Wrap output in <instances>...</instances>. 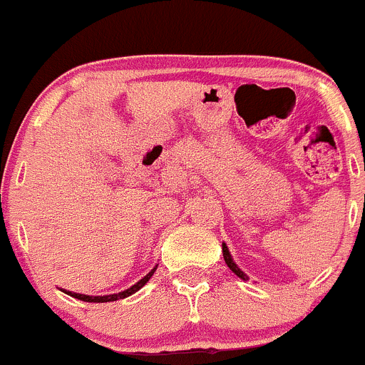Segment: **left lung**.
Masks as SVG:
<instances>
[{"label": "left lung", "mask_w": 365, "mask_h": 365, "mask_svg": "<svg viewBox=\"0 0 365 365\" xmlns=\"http://www.w3.org/2000/svg\"><path fill=\"white\" fill-rule=\"evenodd\" d=\"M222 250H223V259H225V262H227V266H229V268H230V272H234V273H236V275L240 277V279H243V280H248V277L245 275V273L241 272L240 268H237V264H236V262H234L232 255H230L229 248H227V245H225V243L222 245Z\"/></svg>", "instance_id": "left-lung-1"}]
</instances>
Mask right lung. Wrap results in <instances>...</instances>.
Segmentation results:
<instances>
[{"mask_svg":"<svg viewBox=\"0 0 365 365\" xmlns=\"http://www.w3.org/2000/svg\"><path fill=\"white\" fill-rule=\"evenodd\" d=\"M156 268H158V266H156ZM156 268L150 269V272L147 273V275L143 277L142 280H138V282H136L135 286H131V287H129V289H125V291H120V293H117V294H104V297H88V294L72 293V291H65V293L71 294L72 298H78V300H81V302H88V304H104V302H117V300H122V298L131 297L133 293H136V291H138V289H142V287L145 286L147 282H149L150 277L154 275Z\"/></svg>","mask_w":365,"mask_h":365,"instance_id":"add662e5","label":"right lung"}]
</instances>
